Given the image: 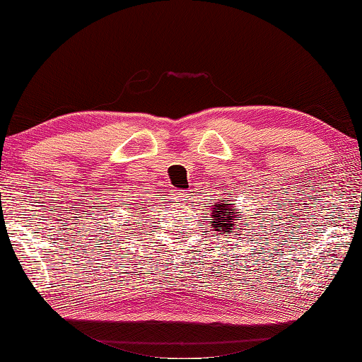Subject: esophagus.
<instances>
[{
    "mask_svg": "<svg viewBox=\"0 0 362 362\" xmlns=\"http://www.w3.org/2000/svg\"><path fill=\"white\" fill-rule=\"evenodd\" d=\"M188 194H190V193L185 192V190H174V193H172V197H174L175 202L187 203L188 199H190V198H188Z\"/></svg>",
    "mask_w": 362,
    "mask_h": 362,
    "instance_id": "esophagus-1",
    "label": "esophagus"
}]
</instances>
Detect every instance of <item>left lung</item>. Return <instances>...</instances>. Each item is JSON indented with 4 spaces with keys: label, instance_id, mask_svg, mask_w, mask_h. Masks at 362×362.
<instances>
[{
    "label": "left lung",
    "instance_id": "left-lung-1",
    "mask_svg": "<svg viewBox=\"0 0 362 362\" xmlns=\"http://www.w3.org/2000/svg\"><path fill=\"white\" fill-rule=\"evenodd\" d=\"M223 202H226V198L219 199V203L212 206V212H211L212 227H214L217 232L228 233L230 230H233L235 226H237V221L240 222L238 223L240 227L248 226V222H243L242 219H237L240 214H238V211H237V208H235V206L227 204ZM228 202H230V199H228ZM242 230H245V228H242Z\"/></svg>",
    "mask_w": 362,
    "mask_h": 362
}]
</instances>
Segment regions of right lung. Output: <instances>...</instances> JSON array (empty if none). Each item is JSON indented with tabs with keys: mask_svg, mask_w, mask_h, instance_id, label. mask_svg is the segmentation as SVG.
I'll return each instance as SVG.
<instances>
[{
	"mask_svg": "<svg viewBox=\"0 0 362 362\" xmlns=\"http://www.w3.org/2000/svg\"><path fill=\"white\" fill-rule=\"evenodd\" d=\"M140 209H141V208H140Z\"/></svg>",
	"mask_w": 362,
	"mask_h": 362,
	"instance_id": "add662e5",
	"label": "right lung"
}]
</instances>
